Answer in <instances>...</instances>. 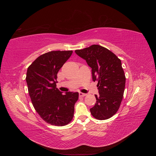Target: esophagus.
<instances>
[{
	"label": "esophagus",
	"instance_id": "obj_1",
	"mask_svg": "<svg viewBox=\"0 0 156 156\" xmlns=\"http://www.w3.org/2000/svg\"><path fill=\"white\" fill-rule=\"evenodd\" d=\"M79 97H84V96H87V94H83L82 92H80L79 94Z\"/></svg>",
	"mask_w": 156,
	"mask_h": 156
}]
</instances>
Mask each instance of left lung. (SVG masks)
I'll use <instances>...</instances> for the list:
<instances>
[{"instance_id": "1", "label": "left lung", "mask_w": 156, "mask_h": 156, "mask_svg": "<svg viewBox=\"0 0 156 156\" xmlns=\"http://www.w3.org/2000/svg\"><path fill=\"white\" fill-rule=\"evenodd\" d=\"M75 52L87 61L92 68L93 81H98L100 94L95 95L96 103L90 109L92 115L100 120L110 119L120 108L125 89L126 76L120 59L99 45Z\"/></svg>"}]
</instances>
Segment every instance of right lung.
Returning <instances> with one entry per match:
<instances>
[{"instance_id":"add662e5","label":"right lung","mask_w":156,"mask_h":156,"mask_svg":"<svg viewBox=\"0 0 156 156\" xmlns=\"http://www.w3.org/2000/svg\"><path fill=\"white\" fill-rule=\"evenodd\" d=\"M73 53L52 51L38 56L27 69L26 81L35 110L47 123L64 126L72 120L78 92H66L56 88L57 73Z\"/></svg>"}]
</instances>
